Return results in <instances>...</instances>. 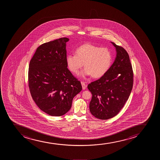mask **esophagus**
Returning <instances> with one entry per match:
<instances>
[{"mask_svg": "<svg viewBox=\"0 0 160 160\" xmlns=\"http://www.w3.org/2000/svg\"><path fill=\"white\" fill-rule=\"evenodd\" d=\"M81 84H82V86L83 90H85V88H87V85L85 84L84 82H81Z\"/></svg>", "mask_w": 160, "mask_h": 160, "instance_id": "obj_1", "label": "esophagus"}]
</instances>
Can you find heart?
<instances>
[{
  "label": "heart",
  "mask_w": 160,
  "mask_h": 160,
  "mask_svg": "<svg viewBox=\"0 0 160 160\" xmlns=\"http://www.w3.org/2000/svg\"><path fill=\"white\" fill-rule=\"evenodd\" d=\"M68 68L75 74L79 73L83 66V77L92 75L94 78L102 77L108 72L112 64V52L107 48H101L90 44H84L77 48L76 54L67 55Z\"/></svg>",
  "instance_id": "1"
}]
</instances>
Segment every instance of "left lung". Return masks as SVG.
Masks as SVG:
<instances>
[{
  "instance_id": "left-lung-1",
  "label": "left lung",
  "mask_w": 160,
  "mask_h": 160,
  "mask_svg": "<svg viewBox=\"0 0 160 160\" xmlns=\"http://www.w3.org/2000/svg\"><path fill=\"white\" fill-rule=\"evenodd\" d=\"M111 43L116 48L114 62L105 75L88 86L92 94L90 112L102 120L118 115L128 99L133 87V75L129 54L122 47Z\"/></svg>"
}]
</instances>
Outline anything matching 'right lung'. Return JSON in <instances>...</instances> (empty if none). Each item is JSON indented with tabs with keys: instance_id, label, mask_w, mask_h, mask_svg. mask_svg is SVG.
<instances>
[{
	"instance_id": "add662e5",
	"label": "right lung",
	"mask_w": 160,
	"mask_h": 160,
	"mask_svg": "<svg viewBox=\"0 0 160 160\" xmlns=\"http://www.w3.org/2000/svg\"><path fill=\"white\" fill-rule=\"evenodd\" d=\"M61 38L37 48L30 62L28 82L33 101L51 116H60L71 108L81 83L67 68L66 42Z\"/></svg>"
}]
</instances>
